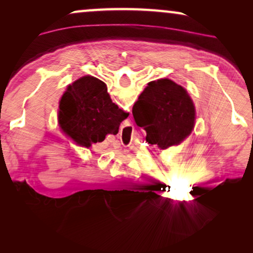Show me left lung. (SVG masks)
Instances as JSON below:
<instances>
[{"mask_svg": "<svg viewBox=\"0 0 253 253\" xmlns=\"http://www.w3.org/2000/svg\"><path fill=\"white\" fill-rule=\"evenodd\" d=\"M137 126L146 130L148 143L168 148L179 144L195 126V106L184 88L170 79L148 83L132 108Z\"/></svg>", "mask_w": 253, "mask_h": 253, "instance_id": "left-lung-1", "label": "left lung"}]
</instances>
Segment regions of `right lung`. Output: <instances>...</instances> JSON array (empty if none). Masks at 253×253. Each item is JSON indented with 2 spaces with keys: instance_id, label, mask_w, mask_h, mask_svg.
Here are the masks:
<instances>
[{
  "instance_id": "add662e5",
  "label": "right lung",
  "mask_w": 253,
  "mask_h": 253,
  "mask_svg": "<svg viewBox=\"0 0 253 253\" xmlns=\"http://www.w3.org/2000/svg\"><path fill=\"white\" fill-rule=\"evenodd\" d=\"M127 114L121 110L102 81L83 77L68 88L60 105V124L83 146H91L110 130H117Z\"/></svg>"
}]
</instances>
